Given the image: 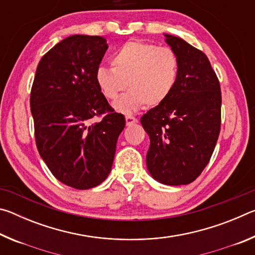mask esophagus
<instances>
[{
	"mask_svg": "<svg viewBox=\"0 0 255 255\" xmlns=\"http://www.w3.org/2000/svg\"><path fill=\"white\" fill-rule=\"evenodd\" d=\"M138 122L137 118L132 117V116H126V125L127 126H131V125L136 124Z\"/></svg>",
	"mask_w": 255,
	"mask_h": 255,
	"instance_id": "34e87169",
	"label": "esophagus"
}]
</instances>
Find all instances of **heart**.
I'll return each instance as SVG.
<instances>
[{"label":"heart","mask_w":255,"mask_h":255,"mask_svg":"<svg viewBox=\"0 0 255 255\" xmlns=\"http://www.w3.org/2000/svg\"><path fill=\"white\" fill-rule=\"evenodd\" d=\"M111 67H98L94 80L108 100H116L128 86L130 91L114 103L125 115L145 105H162L173 93L180 76V58L173 49L141 41H128L116 50Z\"/></svg>","instance_id":"b5f03b06"}]
</instances>
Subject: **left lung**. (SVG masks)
I'll return each instance as SVG.
<instances>
[{
  "instance_id": "1",
  "label": "left lung",
  "mask_w": 255,
  "mask_h": 255,
  "mask_svg": "<svg viewBox=\"0 0 255 255\" xmlns=\"http://www.w3.org/2000/svg\"><path fill=\"white\" fill-rule=\"evenodd\" d=\"M164 36L180 58V76L169 99L140 118L150 140L146 164L158 182L189 184L204 171L217 143L221 85L201 50L179 37Z\"/></svg>"
}]
</instances>
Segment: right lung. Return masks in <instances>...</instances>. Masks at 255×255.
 I'll return each instance as SVG.
<instances>
[{
	"instance_id": "right-lung-1",
	"label": "right lung",
	"mask_w": 255,
	"mask_h": 255,
	"mask_svg": "<svg viewBox=\"0 0 255 255\" xmlns=\"http://www.w3.org/2000/svg\"><path fill=\"white\" fill-rule=\"evenodd\" d=\"M107 49L100 36L59 41L40 59L30 94L38 152L56 179L79 190L107 179L126 125L94 80ZM101 114L102 121L92 123Z\"/></svg>"
}]
</instances>
